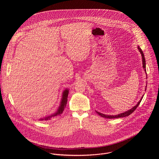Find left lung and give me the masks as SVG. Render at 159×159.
I'll use <instances>...</instances> for the list:
<instances>
[{
  "instance_id": "left-lung-1",
  "label": "left lung",
  "mask_w": 159,
  "mask_h": 159,
  "mask_svg": "<svg viewBox=\"0 0 159 159\" xmlns=\"http://www.w3.org/2000/svg\"><path fill=\"white\" fill-rule=\"evenodd\" d=\"M138 50H139V51L140 52V53H141V56H142V59H143V68L144 69V71H146V61H145V58H144V54H143V51H142V49L139 47V46H138ZM147 74V73H146ZM145 91H146V89H145ZM142 98H143V97H141V98L140 99V100L138 102V103H137V105H136V106H135V107H134L132 108H131L130 110H128V111H125V112H124V113H123L119 114H117V115H107V114H104L100 113H99V112H98V111H96V113L98 114L99 116H102V117H105V118H108V119H114V118H119V117H126V116H129L130 114H131L136 109V108L138 107V105H139V103H140V102H141V100H142Z\"/></svg>"
}]
</instances>
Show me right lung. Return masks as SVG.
Listing matches in <instances>:
<instances>
[{"label": "right lung", "instance_id": "obj_1", "mask_svg": "<svg viewBox=\"0 0 159 159\" xmlns=\"http://www.w3.org/2000/svg\"><path fill=\"white\" fill-rule=\"evenodd\" d=\"M68 89H66L65 91L63 92L62 97V99H61V102L60 106L58 108L57 111L56 113L52 114L50 116H46V117H43V118H41L39 120H50L52 117L61 116L62 114L63 113V112H64V111L65 110V108H66V105H67V98H68Z\"/></svg>", "mask_w": 159, "mask_h": 159}]
</instances>
